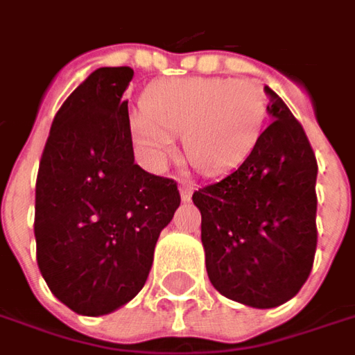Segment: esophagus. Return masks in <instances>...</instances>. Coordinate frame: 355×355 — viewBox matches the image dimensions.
<instances>
[{
    "label": "esophagus",
    "instance_id": "1",
    "mask_svg": "<svg viewBox=\"0 0 355 355\" xmlns=\"http://www.w3.org/2000/svg\"><path fill=\"white\" fill-rule=\"evenodd\" d=\"M193 193V186L190 182H180V198L184 201H188L192 198Z\"/></svg>",
    "mask_w": 355,
    "mask_h": 355
}]
</instances>
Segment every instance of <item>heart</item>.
<instances>
[{
	"label": "heart",
	"instance_id": "heart-1",
	"mask_svg": "<svg viewBox=\"0 0 355 355\" xmlns=\"http://www.w3.org/2000/svg\"><path fill=\"white\" fill-rule=\"evenodd\" d=\"M142 110L129 117L137 152L159 171L180 137L193 169L223 175L245 159L264 119V94L254 83L230 78H178L152 85Z\"/></svg>",
	"mask_w": 355,
	"mask_h": 355
}]
</instances>
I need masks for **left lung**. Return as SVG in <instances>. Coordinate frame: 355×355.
<instances>
[{
	"instance_id": "left-lung-1",
	"label": "left lung",
	"mask_w": 355,
	"mask_h": 355,
	"mask_svg": "<svg viewBox=\"0 0 355 355\" xmlns=\"http://www.w3.org/2000/svg\"><path fill=\"white\" fill-rule=\"evenodd\" d=\"M270 125L223 180L196 190L201 243L213 287L253 308H275L312 272L318 162L302 125L270 87Z\"/></svg>"
}]
</instances>
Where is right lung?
<instances>
[{
	"instance_id": "add662e5",
	"label": "right lung",
	"mask_w": 355,
	"mask_h": 355,
	"mask_svg": "<svg viewBox=\"0 0 355 355\" xmlns=\"http://www.w3.org/2000/svg\"><path fill=\"white\" fill-rule=\"evenodd\" d=\"M129 66L98 68L60 106L35 180V254L51 293L81 315L139 295L180 205L173 178L135 163Z\"/></svg>"
}]
</instances>
